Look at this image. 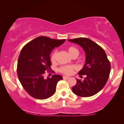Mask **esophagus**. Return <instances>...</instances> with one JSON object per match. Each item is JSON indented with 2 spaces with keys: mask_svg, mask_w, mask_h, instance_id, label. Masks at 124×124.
I'll list each match as a JSON object with an SVG mask.
<instances>
[{
  "mask_svg": "<svg viewBox=\"0 0 124 124\" xmlns=\"http://www.w3.org/2000/svg\"><path fill=\"white\" fill-rule=\"evenodd\" d=\"M62 78H63V79H69V77H68V76H64L63 77H62Z\"/></svg>",
  "mask_w": 124,
  "mask_h": 124,
  "instance_id": "34e87169",
  "label": "esophagus"
}]
</instances>
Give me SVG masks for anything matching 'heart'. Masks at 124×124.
<instances>
[{
    "label": "heart",
    "instance_id": "b5f03b06",
    "mask_svg": "<svg viewBox=\"0 0 124 124\" xmlns=\"http://www.w3.org/2000/svg\"><path fill=\"white\" fill-rule=\"evenodd\" d=\"M67 51L69 55L70 56H77L79 54V51L78 49L75 47L73 46H70L69 47L67 48ZM56 51H55L52 52L51 55V61L52 62H54L56 60ZM76 69V67L74 65H65L59 68V70L60 73H62L67 74V75H69L71 74L73 72L74 69Z\"/></svg>",
    "mask_w": 124,
    "mask_h": 124
}]
</instances>
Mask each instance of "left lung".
I'll return each instance as SVG.
<instances>
[{
    "label": "left lung",
    "mask_w": 124,
    "mask_h": 124,
    "mask_svg": "<svg viewBox=\"0 0 124 124\" xmlns=\"http://www.w3.org/2000/svg\"><path fill=\"white\" fill-rule=\"evenodd\" d=\"M84 49L86 62L79 75H85L84 80L77 79L72 87L74 94L81 97H89L99 92L107 82L111 71V64L104 50L98 44L86 38L68 39Z\"/></svg>",
    "instance_id": "left-lung-1"
}]
</instances>
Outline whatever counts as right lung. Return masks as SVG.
Segmentation results:
<instances>
[{
	"mask_svg": "<svg viewBox=\"0 0 124 124\" xmlns=\"http://www.w3.org/2000/svg\"><path fill=\"white\" fill-rule=\"evenodd\" d=\"M65 41L38 37L21 50L17 62L18 77L23 89L32 97L46 99L55 93L57 82L62 77L56 74L45 79L43 74L51 69L50 55L52 50Z\"/></svg>",
	"mask_w": 124,
	"mask_h": 124,
	"instance_id": "1",
	"label": "right lung"
}]
</instances>
